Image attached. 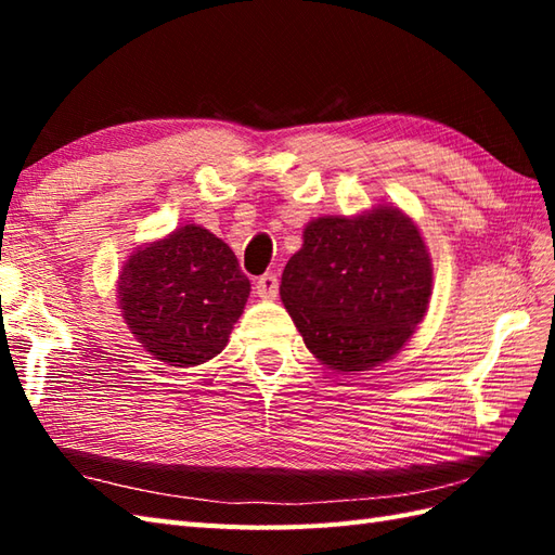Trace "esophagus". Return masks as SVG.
Here are the masks:
<instances>
[{
  "instance_id": "1",
  "label": "esophagus",
  "mask_w": 555,
  "mask_h": 555,
  "mask_svg": "<svg viewBox=\"0 0 555 555\" xmlns=\"http://www.w3.org/2000/svg\"><path fill=\"white\" fill-rule=\"evenodd\" d=\"M255 288H257V296L259 298H274L276 293H279V276L271 274V271H267V274H262V276L257 279Z\"/></svg>"
}]
</instances>
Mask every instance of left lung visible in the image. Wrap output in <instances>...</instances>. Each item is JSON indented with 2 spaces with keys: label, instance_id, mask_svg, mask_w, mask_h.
<instances>
[{
  "label": "left lung",
  "instance_id": "obj_1",
  "mask_svg": "<svg viewBox=\"0 0 555 555\" xmlns=\"http://www.w3.org/2000/svg\"><path fill=\"white\" fill-rule=\"evenodd\" d=\"M281 300L317 360L364 372L393 358L427 312L431 259L396 207L320 217L281 276Z\"/></svg>",
  "mask_w": 555,
  "mask_h": 555
}]
</instances>
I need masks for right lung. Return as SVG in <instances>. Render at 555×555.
<instances>
[{"mask_svg":"<svg viewBox=\"0 0 555 555\" xmlns=\"http://www.w3.org/2000/svg\"><path fill=\"white\" fill-rule=\"evenodd\" d=\"M247 296L250 281L231 247L195 223L140 247L119 276L128 328L171 367H195L219 356Z\"/></svg>","mask_w":555,"mask_h":555,"instance_id":"1","label":"right lung"}]
</instances>
